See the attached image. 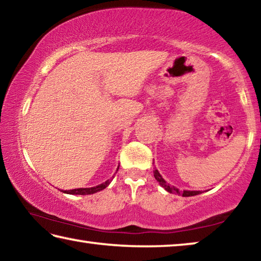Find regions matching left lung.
<instances>
[{
    "label": "left lung",
    "instance_id": "left-lung-1",
    "mask_svg": "<svg viewBox=\"0 0 261 261\" xmlns=\"http://www.w3.org/2000/svg\"><path fill=\"white\" fill-rule=\"evenodd\" d=\"M153 174H154V177L158 180L159 183L162 188H165V190H167L169 193H174V194H182L183 197H191V196H197V194L201 193L200 191H188V190H184V191H179L177 188L175 187H171V185L168 184L165 179L162 178V176L159 173L158 169H154L153 170Z\"/></svg>",
    "mask_w": 261,
    "mask_h": 261
}]
</instances>
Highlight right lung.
<instances>
[{"label": "right lung", "instance_id": "obj_1", "mask_svg": "<svg viewBox=\"0 0 261 261\" xmlns=\"http://www.w3.org/2000/svg\"><path fill=\"white\" fill-rule=\"evenodd\" d=\"M117 170H118V168H117ZM112 179L106 180L105 183L96 185V187H93V188H82V189L65 190V191H63V192L64 193H69V194H93L95 192H99V191H101V190H103V189L107 188L108 185L110 184V182H112Z\"/></svg>", "mask_w": 261, "mask_h": 261}]
</instances>
